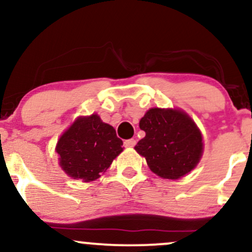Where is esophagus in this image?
<instances>
[{"label":"esophagus","instance_id":"obj_1","mask_svg":"<svg viewBox=\"0 0 252 252\" xmlns=\"http://www.w3.org/2000/svg\"><path fill=\"white\" fill-rule=\"evenodd\" d=\"M136 144V141L134 138H130V140H126L124 141V146L128 147V148H131V147H134Z\"/></svg>","mask_w":252,"mask_h":252}]
</instances>
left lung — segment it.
I'll return each instance as SVG.
<instances>
[{
	"label": "left lung",
	"mask_w": 252,
	"mask_h": 252,
	"mask_svg": "<svg viewBox=\"0 0 252 252\" xmlns=\"http://www.w3.org/2000/svg\"><path fill=\"white\" fill-rule=\"evenodd\" d=\"M140 128L146 136L135 150L146 158L150 170L160 178L180 179L200 161L204 150L201 132L182 110L149 109L141 118Z\"/></svg>",
	"instance_id": "left-lung-1"
}]
</instances>
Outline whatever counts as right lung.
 <instances>
[{
  "label": "right lung",
  "instance_id": "1",
  "mask_svg": "<svg viewBox=\"0 0 252 252\" xmlns=\"http://www.w3.org/2000/svg\"><path fill=\"white\" fill-rule=\"evenodd\" d=\"M116 130L97 114L78 117L60 136L56 152L59 163L70 178L84 182L99 178L114 158L123 152Z\"/></svg>",
  "mask_w": 252,
  "mask_h": 252
}]
</instances>
